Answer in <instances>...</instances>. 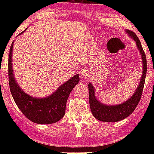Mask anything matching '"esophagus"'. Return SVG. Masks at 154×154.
<instances>
[{
    "instance_id": "34e87169",
    "label": "esophagus",
    "mask_w": 154,
    "mask_h": 154,
    "mask_svg": "<svg viewBox=\"0 0 154 154\" xmlns=\"http://www.w3.org/2000/svg\"><path fill=\"white\" fill-rule=\"evenodd\" d=\"M83 77H86V72H83Z\"/></svg>"
}]
</instances>
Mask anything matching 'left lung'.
Here are the masks:
<instances>
[{
	"instance_id": "obj_1",
	"label": "left lung",
	"mask_w": 154,
	"mask_h": 154,
	"mask_svg": "<svg viewBox=\"0 0 154 154\" xmlns=\"http://www.w3.org/2000/svg\"><path fill=\"white\" fill-rule=\"evenodd\" d=\"M126 32L136 42L137 46L141 54V58L143 61V72H142L141 82L135 94L127 101L117 105H105L101 102H99L94 96V88L89 83L88 86H89V101L90 109L94 117L101 122H116L129 117L136 109L138 103L140 102L141 95H142L145 81H146V71H147L146 53L142 49L141 42L137 36L131 30H127Z\"/></svg>"
}]
</instances>
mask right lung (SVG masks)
Listing matches in <instances>:
<instances>
[{"label":"right lung","mask_w":154,"mask_h":154,"mask_svg":"<svg viewBox=\"0 0 154 154\" xmlns=\"http://www.w3.org/2000/svg\"><path fill=\"white\" fill-rule=\"evenodd\" d=\"M13 42L11 45L8 54V74L9 89L17 107L28 119L37 124H53L60 121L65 115V106L69 94L79 82V76L75 75L48 97L38 99L29 96L18 86L13 77L12 68Z\"/></svg>","instance_id":"1"}]
</instances>
